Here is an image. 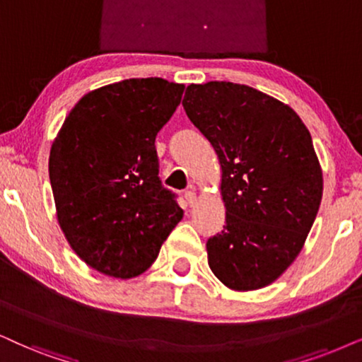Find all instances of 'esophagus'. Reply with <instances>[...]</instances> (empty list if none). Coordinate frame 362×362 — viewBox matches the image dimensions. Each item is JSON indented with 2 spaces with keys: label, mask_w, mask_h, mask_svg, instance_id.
Segmentation results:
<instances>
[{
  "label": "esophagus",
  "mask_w": 362,
  "mask_h": 362,
  "mask_svg": "<svg viewBox=\"0 0 362 362\" xmlns=\"http://www.w3.org/2000/svg\"><path fill=\"white\" fill-rule=\"evenodd\" d=\"M184 197H185V202L189 204L190 207H192V205L195 204V200H197V194H195L194 190H187L185 194H184Z\"/></svg>",
  "instance_id": "34e87169"
}]
</instances>
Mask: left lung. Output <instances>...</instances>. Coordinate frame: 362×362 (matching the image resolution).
<instances>
[{
	"label": "left lung",
	"instance_id": "8db88e82",
	"mask_svg": "<svg viewBox=\"0 0 362 362\" xmlns=\"http://www.w3.org/2000/svg\"><path fill=\"white\" fill-rule=\"evenodd\" d=\"M182 105L222 168L226 226L207 240L209 267L228 289H262L303 250L321 205L309 130L289 105L230 81L192 83Z\"/></svg>",
	"mask_w": 362,
	"mask_h": 362
}]
</instances>
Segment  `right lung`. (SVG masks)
Returning <instances> with one entry per match:
<instances>
[{"mask_svg":"<svg viewBox=\"0 0 362 362\" xmlns=\"http://www.w3.org/2000/svg\"><path fill=\"white\" fill-rule=\"evenodd\" d=\"M184 85L130 78L90 91L49 150L58 223L75 254L117 279L140 276L184 210L158 178L155 139L180 105Z\"/></svg>","mask_w":362,"mask_h":362,"instance_id":"add662e5","label":"right lung"}]
</instances>
